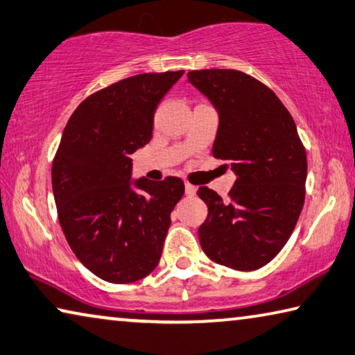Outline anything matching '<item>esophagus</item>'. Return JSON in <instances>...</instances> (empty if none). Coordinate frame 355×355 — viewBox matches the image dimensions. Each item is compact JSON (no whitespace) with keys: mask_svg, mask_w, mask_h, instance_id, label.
I'll use <instances>...</instances> for the list:
<instances>
[{"mask_svg":"<svg viewBox=\"0 0 355 355\" xmlns=\"http://www.w3.org/2000/svg\"><path fill=\"white\" fill-rule=\"evenodd\" d=\"M196 191H198V188H196L194 184L184 183V193H187V196H189V198H193V196H196Z\"/></svg>","mask_w":355,"mask_h":355,"instance_id":"34e87169","label":"esophagus"}]
</instances>
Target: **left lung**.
I'll return each instance as SVG.
<instances>
[{
  "label": "left lung",
  "instance_id": "1",
  "mask_svg": "<svg viewBox=\"0 0 355 355\" xmlns=\"http://www.w3.org/2000/svg\"><path fill=\"white\" fill-rule=\"evenodd\" d=\"M219 112L213 156L235 171L227 199L200 187L208 215L200 246L216 263L261 268L283 250L305 202L306 151L289 110L261 80L235 69L189 71Z\"/></svg>",
  "mask_w": 355,
  "mask_h": 355
}]
</instances>
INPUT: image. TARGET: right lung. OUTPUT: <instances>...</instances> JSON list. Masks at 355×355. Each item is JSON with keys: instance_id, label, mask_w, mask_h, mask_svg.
I'll return each mask as SVG.
<instances>
[{"instance_id": "1", "label": "right lung", "mask_w": 355, "mask_h": 355, "mask_svg": "<svg viewBox=\"0 0 355 355\" xmlns=\"http://www.w3.org/2000/svg\"><path fill=\"white\" fill-rule=\"evenodd\" d=\"M183 72H147L89 94L55 153L60 226L78 261L109 283H134L153 272L184 193L178 177L131 184L129 157L150 142L156 107Z\"/></svg>"}]
</instances>
